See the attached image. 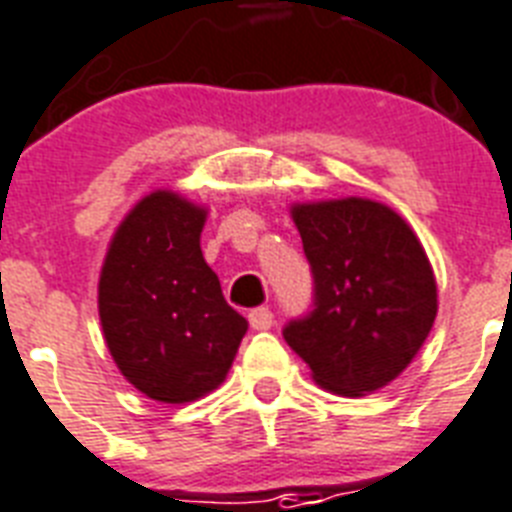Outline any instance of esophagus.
Segmentation results:
<instances>
[{
  "label": "esophagus",
  "mask_w": 512,
  "mask_h": 512,
  "mask_svg": "<svg viewBox=\"0 0 512 512\" xmlns=\"http://www.w3.org/2000/svg\"><path fill=\"white\" fill-rule=\"evenodd\" d=\"M249 327L257 329V332H265V329H271L273 327L271 308H255V311H249Z\"/></svg>",
  "instance_id": "34e87169"
}]
</instances>
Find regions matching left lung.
I'll return each mask as SVG.
<instances>
[{"instance_id":"left-lung-1","label":"left lung","mask_w":512,"mask_h":512,"mask_svg":"<svg viewBox=\"0 0 512 512\" xmlns=\"http://www.w3.org/2000/svg\"><path fill=\"white\" fill-rule=\"evenodd\" d=\"M316 281V308L284 340L321 388L366 396L412 364L438 313L425 247L396 209L364 196L289 207Z\"/></svg>"}]
</instances>
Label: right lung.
I'll list each match as a JSON object with an SVG mask.
<instances>
[{
    "label": "right lung",
    "instance_id": "1",
    "mask_svg": "<svg viewBox=\"0 0 512 512\" xmlns=\"http://www.w3.org/2000/svg\"><path fill=\"white\" fill-rule=\"evenodd\" d=\"M209 209L170 188L146 193L111 236L98 281L108 353L162 404L199 401L225 380L247 319L201 255Z\"/></svg>",
    "mask_w": 512,
    "mask_h": 512
}]
</instances>
